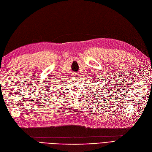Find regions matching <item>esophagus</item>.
<instances>
[{
  "instance_id": "1",
  "label": "esophagus",
  "mask_w": 152,
  "mask_h": 152,
  "mask_svg": "<svg viewBox=\"0 0 152 152\" xmlns=\"http://www.w3.org/2000/svg\"><path fill=\"white\" fill-rule=\"evenodd\" d=\"M73 76H75V77H78L79 76V74L78 73H75V74H74V75Z\"/></svg>"
}]
</instances>
